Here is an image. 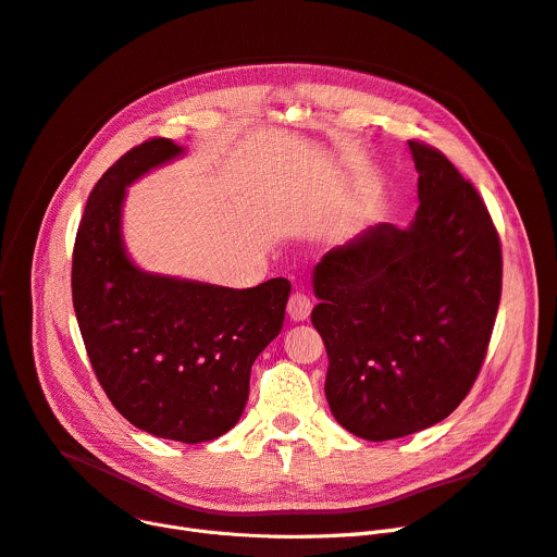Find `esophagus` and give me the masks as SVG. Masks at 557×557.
Instances as JSON below:
<instances>
[{
  "label": "esophagus",
  "mask_w": 557,
  "mask_h": 557,
  "mask_svg": "<svg viewBox=\"0 0 557 557\" xmlns=\"http://www.w3.org/2000/svg\"><path fill=\"white\" fill-rule=\"evenodd\" d=\"M311 309H313V300L307 294H302V290H296V294L288 298V305H286L288 318L296 320V323H302V320H307Z\"/></svg>",
  "instance_id": "esophagus-1"
}]
</instances>
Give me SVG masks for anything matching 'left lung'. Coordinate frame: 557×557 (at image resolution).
<instances>
[{
	"mask_svg": "<svg viewBox=\"0 0 557 557\" xmlns=\"http://www.w3.org/2000/svg\"><path fill=\"white\" fill-rule=\"evenodd\" d=\"M408 151L420 173L411 225H370L313 269L332 416L370 443L454 413L502 298V244L481 196L441 151L413 139Z\"/></svg>",
	"mask_w": 557,
	"mask_h": 557,
	"instance_id": "obj_1",
	"label": "left lung"
}]
</instances>
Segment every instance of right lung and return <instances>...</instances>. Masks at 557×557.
<instances>
[{"mask_svg":"<svg viewBox=\"0 0 557 557\" xmlns=\"http://www.w3.org/2000/svg\"><path fill=\"white\" fill-rule=\"evenodd\" d=\"M183 156V146L158 137L101 175L76 234L72 298L116 411L156 437L196 445L239 422L250 368L282 332L290 282L227 288L137 267L124 242L126 189Z\"/></svg>","mask_w":557,"mask_h":557,"instance_id":"1","label":"right lung"}]
</instances>
